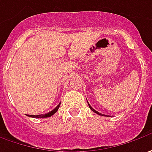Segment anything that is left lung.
Segmentation results:
<instances>
[{
	"label": "left lung",
	"instance_id": "left-lung-1",
	"mask_svg": "<svg viewBox=\"0 0 152 152\" xmlns=\"http://www.w3.org/2000/svg\"><path fill=\"white\" fill-rule=\"evenodd\" d=\"M88 105H89V108H90V109L92 110H93L94 112H95L96 114H99V115H104V114H101V113H99V112H98V111H96L94 109V108H93V107H92V106H91V105H90L89 104H88Z\"/></svg>",
	"mask_w": 152,
	"mask_h": 152
}]
</instances>
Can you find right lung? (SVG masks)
<instances>
[{
	"mask_svg": "<svg viewBox=\"0 0 152 152\" xmlns=\"http://www.w3.org/2000/svg\"><path fill=\"white\" fill-rule=\"evenodd\" d=\"M59 105H60V103L57 105V107H55L54 109L53 110H51L50 112L48 113H47V114H44V115H29V116L30 117H37V118H44V117H49V116H52V115H53L54 113H56L57 110H58L59 108Z\"/></svg>",
	"mask_w": 152,
	"mask_h": 152,
	"instance_id": "add662e5",
	"label": "right lung"
}]
</instances>
